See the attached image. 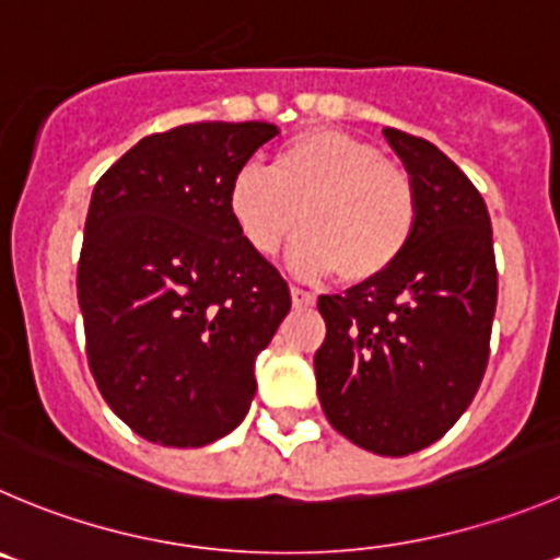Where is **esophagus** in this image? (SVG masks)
Instances as JSON below:
<instances>
[{
    "label": "esophagus",
    "mask_w": 560,
    "mask_h": 560,
    "mask_svg": "<svg viewBox=\"0 0 560 560\" xmlns=\"http://www.w3.org/2000/svg\"><path fill=\"white\" fill-rule=\"evenodd\" d=\"M291 300H294V305L296 307H311V305H316V296L311 294V291H305V289H291Z\"/></svg>",
    "instance_id": "1"
}]
</instances>
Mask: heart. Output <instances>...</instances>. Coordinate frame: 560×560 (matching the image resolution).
Here are the masks:
<instances>
[{
    "instance_id": "b5f03b06",
    "label": "heart",
    "mask_w": 560,
    "mask_h": 560,
    "mask_svg": "<svg viewBox=\"0 0 560 560\" xmlns=\"http://www.w3.org/2000/svg\"><path fill=\"white\" fill-rule=\"evenodd\" d=\"M228 214L255 255L271 258L305 228L289 264L302 277L338 269L346 283H369L401 260L418 228L412 175L380 148L346 131L296 135L269 170L247 164L228 186Z\"/></svg>"
}]
</instances>
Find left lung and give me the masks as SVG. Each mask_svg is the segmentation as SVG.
Here are the masks:
<instances>
[{
  "mask_svg": "<svg viewBox=\"0 0 560 560\" xmlns=\"http://www.w3.org/2000/svg\"><path fill=\"white\" fill-rule=\"evenodd\" d=\"M418 189V228L393 269L322 294L327 338L313 357L335 431L382 456H407L470 407L489 360L498 266L481 191L423 137L385 129Z\"/></svg>",
  "mask_w": 560,
  "mask_h": 560,
  "instance_id": "8db88e82",
  "label": "left lung"
}]
</instances>
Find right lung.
<instances>
[{"label": "right lung", "mask_w": 560, "mask_h": 560, "mask_svg": "<svg viewBox=\"0 0 560 560\" xmlns=\"http://www.w3.org/2000/svg\"><path fill=\"white\" fill-rule=\"evenodd\" d=\"M277 126L186 124L151 135L95 184L77 294L88 363L148 443L200 448L236 429L291 291L228 214V186Z\"/></svg>", "instance_id": "1"}]
</instances>
